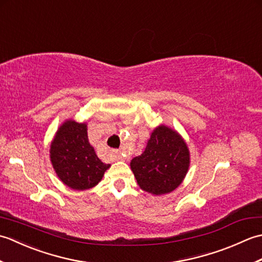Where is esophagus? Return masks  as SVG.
<instances>
[{
	"label": "esophagus",
	"mask_w": 262,
	"mask_h": 262,
	"mask_svg": "<svg viewBox=\"0 0 262 262\" xmlns=\"http://www.w3.org/2000/svg\"><path fill=\"white\" fill-rule=\"evenodd\" d=\"M114 157L117 159V160H125V158H124V154H122L121 152H119V151H116V152H114Z\"/></svg>",
	"instance_id": "34e87169"
}]
</instances>
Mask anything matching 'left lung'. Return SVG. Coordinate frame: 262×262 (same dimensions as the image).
Instances as JSON below:
<instances>
[{"label": "left lung", "instance_id": "8db88e82", "mask_svg": "<svg viewBox=\"0 0 262 262\" xmlns=\"http://www.w3.org/2000/svg\"><path fill=\"white\" fill-rule=\"evenodd\" d=\"M130 168L138 186L153 194L173 191L189 168V151L185 141L166 126L153 130L145 151L132 160Z\"/></svg>", "mask_w": 262, "mask_h": 262}]
</instances>
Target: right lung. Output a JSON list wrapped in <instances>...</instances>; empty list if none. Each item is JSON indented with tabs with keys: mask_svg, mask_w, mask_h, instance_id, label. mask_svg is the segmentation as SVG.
Listing matches in <instances>:
<instances>
[{
	"mask_svg": "<svg viewBox=\"0 0 262 262\" xmlns=\"http://www.w3.org/2000/svg\"><path fill=\"white\" fill-rule=\"evenodd\" d=\"M51 160L59 179L75 190L98 185L110 164L100 160L88 140L86 125L68 120L51 145Z\"/></svg>",
	"mask_w": 262,
	"mask_h": 262,
	"instance_id": "add662e5",
	"label": "right lung"
}]
</instances>
